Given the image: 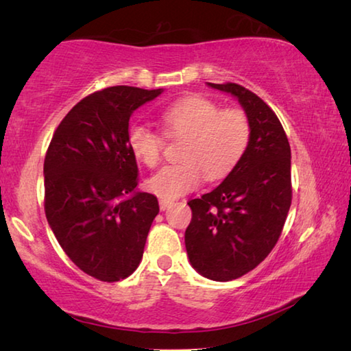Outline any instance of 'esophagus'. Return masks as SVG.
I'll return each mask as SVG.
<instances>
[{
	"label": "esophagus",
	"instance_id": "34e87169",
	"mask_svg": "<svg viewBox=\"0 0 351 351\" xmlns=\"http://www.w3.org/2000/svg\"><path fill=\"white\" fill-rule=\"evenodd\" d=\"M171 204V201H167V199H159V209L161 210H165L167 207Z\"/></svg>",
	"mask_w": 351,
	"mask_h": 351
}]
</instances>
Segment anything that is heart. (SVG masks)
I'll return each instance as SVG.
<instances>
[{"label": "heart", "instance_id": "heart-1", "mask_svg": "<svg viewBox=\"0 0 351 351\" xmlns=\"http://www.w3.org/2000/svg\"><path fill=\"white\" fill-rule=\"evenodd\" d=\"M164 132L184 138L180 164L165 165L148 178L147 189L161 199H176L207 180H221L245 154L251 123L241 110H221L212 100L190 96L169 105L161 112ZM127 142L133 156L148 167L161 159V134L142 123L128 128Z\"/></svg>", "mask_w": 351, "mask_h": 351}]
</instances>
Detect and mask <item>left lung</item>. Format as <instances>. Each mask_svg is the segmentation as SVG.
I'll return each mask as SVG.
<instances>
[{"instance_id": "8db88e82", "label": "left lung", "mask_w": 351, "mask_h": 351, "mask_svg": "<svg viewBox=\"0 0 351 351\" xmlns=\"http://www.w3.org/2000/svg\"><path fill=\"white\" fill-rule=\"evenodd\" d=\"M234 96L251 123L240 162L209 193L189 201L190 265L201 276L229 282L258 266L276 246L291 197V148L280 121L257 94L237 83H209Z\"/></svg>"}]
</instances>
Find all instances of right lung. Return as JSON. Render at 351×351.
Returning a JSON list of instances; mask_svg holds the SVG:
<instances>
[{"instance_id": "add662e5", "label": "right lung", "mask_w": 351, "mask_h": 351, "mask_svg": "<svg viewBox=\"0 0 351 351\" xmlns=\"http://www.w3.org/2000/svg\"><path fill=\"white\" fill-rule=\"evenodd\" d=\"M164 90L111 86L82 99L45 158V212L75 266L97 280L132 276L144 254L158 198L139 192L127 134L133 112Z\"/></svg>"}]
</instances>
